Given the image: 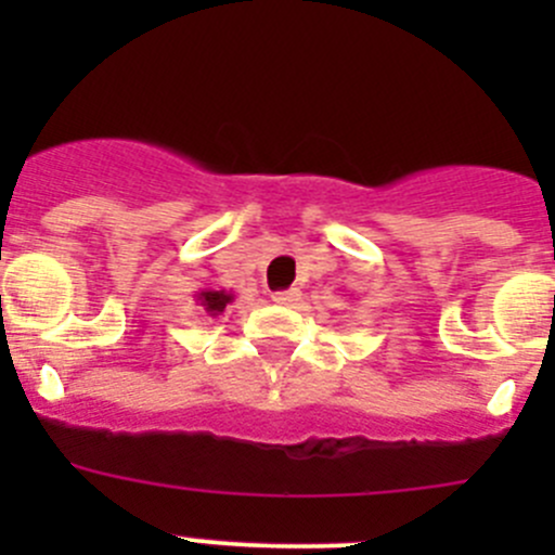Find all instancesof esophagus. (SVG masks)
<instances>
[{"label": "esophagus", "mask_w": 555, "mask_h": 555, "mask_svg": "<svg viewBox=\"0 0 555 555\" xmlns=\"http://www.w3.org/2000/svg\"><path fill=\"white\" fill-rule=\"evenodd\" d=\"M271 298L276 300V304H282V306H295V304H298L300 293L293 287V289H284V293H273Z\"/></svg>", "instance_id": "34e87169"}]
</instances>
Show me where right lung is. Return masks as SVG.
Here are the masks:
<instances>
[{
    "label": "right lung",
    "mask_w": 555,
    "mask_h": 555,
    "mask_svg": "<svg viewBox=\"0 0 555 555\" xmlns=\"http://www.w3.org/2000/svg\"><path fill=\"white\" fill-rule=\"evenodd\" d=\"M195 304L201 306L209 317H217V313L225 311L228 304H233V293L228 289H215V287H206L195 295Z\"/></svg>",
    "instance_id": "right-lung-1"
}]
</instances>
